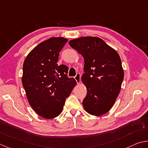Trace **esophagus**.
I'll return each mask as SVG.
<instances>
[{
	"label": "esophagus",
	"instance_id": "obj_1",
	"mask_svg": "<svg viewBox=\"0 0 148 148\" xmlns=\"http://www.w3.org/2000/svg\"><path fill=\"white\" fill-rule=\"evenodd\" d=\"M80 78H81V76L80 73H77L76 76L75 77V79L77 81V83L78 84H79L80 83Z\"/></svg>",
	"mask_w": 148,
	"mask_h": 148
}]
</instances>
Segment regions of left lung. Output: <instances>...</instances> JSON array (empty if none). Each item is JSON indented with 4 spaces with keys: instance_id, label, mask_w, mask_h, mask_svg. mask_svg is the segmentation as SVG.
Wrapping results in <instances>:
<instances>
[{
    "instance_id": "left-lung-1",
    "label": "left lung",
    "mask_w": 148,
    "mask_h": 148,
    "mask_svg": "<svg viewBox=\"0 0 148 148\" xmlns=\"http://www.w3.org/2000/svg\"><path fill=\"white\" fill-rule=\"evenodd\" d=\"M84 59L82 81L87 88L82 104L87 112L99 116L108 112L118 96L124 78L120 57L98 37H82L69 41Z\"/></svg>"
}]
</instances>
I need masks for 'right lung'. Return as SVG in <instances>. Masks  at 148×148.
I'll list each match as a JSON object with an SVG mask.
<instances>
[{"label":"right lung","instance_id":"right-lung-1","mask_svg":"<svg viewBox=\"0 0 148 148\" xmlns=\"http://www.w3.org/2000/svg\"><path fill=\"white\" fill-rule=\"evenodd\" d=\"M68 39L53 37L41 42L24 61L22 82L31 107L41 117L53 119L62 112L77 82L68 78L67 66H58L59 52Z\"/></svg>","mask_w":148,"mask_h":148}]
</instances>
